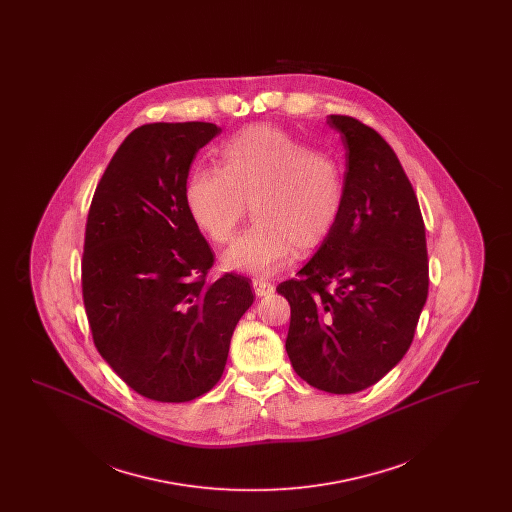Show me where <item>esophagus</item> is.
<instances>
[{
    "label": "esophagus",
    "instance_id": "34e87169",
    "mask_svg": "<svg viewBox=\"0 0 512 512\" xmlns=\"http://www.w3.org/2000/svg\"><path fill=\"white\" fill-rule=\"evenodd\" d=\"M251 284H253V290H255L259 297L270 295V293L274 292V286L268 280H263V278H253Z\"/></svg>",
    "mask_w": 512,
    "mask_h": 512
}]
</instances>
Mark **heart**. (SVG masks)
<instances>
[{"label": "heart", "mask_w": 512, "mask_h": 512, "mask_svg": "<svg viewBox=\"0 0 512 512\" xmlns=\"http://www.w3.org/2000/svg\"><path fill=\"white\" fill-rule=\"evenodd\" d=\"M186 207L215 244H228L249 211L253 224L224 253V265L267 276L293 251L307 253L336 230L345 207L340 163L286 130L251 126L219 149V169L203 167L186 182Z\"/></svg>", "instance_id": "b5f03b06"}]
</instances>
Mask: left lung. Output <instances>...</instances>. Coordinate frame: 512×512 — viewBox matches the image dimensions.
Wrapping results in <instances>:
<instances>
[{
    "instance_id": "obj_1",
    "label": "left lung",
    "mask_w": 512,
    "mask_h": 512,
    "mask_svg": "<svg viewBox=\"0 0 512 512\" xmlns=\"http://www.w3.org/2000/svg\"><path fill=\"white\" fill-rule=\"evenodd\" d=\"M345 146V207L315 257L276 292L290 303L286 351L309 386L355 393L411 347L428 297V249L413 184L370 126L330 115Z\"/></svg>"
}]
</instances>
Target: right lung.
<instances>
[{"label":"right lung","instance_id":"obj_1","mask_svg":"<svg viewBox=\"0 0 512 512\" xmlns=\"http://www.w3.org/2000/svg\"><path fill=\"white\" fill-rule=\"evenodd\" d=\"M213 122H153L130 132L99 180L86 220L82 297L99 355L147 399L213 390L230 338L253 303L249 278L207 282L213 249L186 207L195 153Z\"/></svg>","mask_w":512,"mask_h":512}]
</instances>
